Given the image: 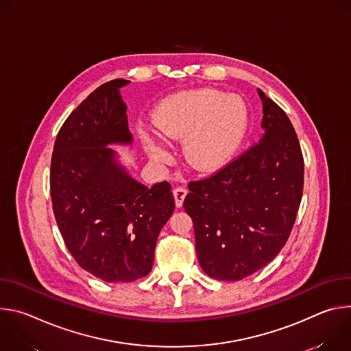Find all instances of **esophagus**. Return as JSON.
I'll return each mask as SVG.
<instances>
[{
  "mask_svg": "<svg viewBox=\"0 0 351 351\" xmlns=\"http://www.w3.org/2000/svg\"><path fill=\"white\" fill-rule=\"evenodd\" d=\"M186 194H187V190H186L184 187H176V189L173 190V197H175V204H176V207L180 208V207L183 206V199H184Z\"/></svg>",
  "mask_w": 351,
  "mask_h": 351,
  "instance_id": "34e87169",
  "label": "esophagus"
}]
</instances>
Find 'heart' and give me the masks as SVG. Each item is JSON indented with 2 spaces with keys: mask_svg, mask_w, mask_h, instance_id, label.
Returning <instances> with one entry per match:
<instances>
[{
  "mask_svg": "<svg viewBox=\"0 0 351 351\" xmlns=\"http://www.w3.org/2000/svg\"><path fill=\"white\" fill-rule=\"evenodd\" d=\"M156 125L168 138H183L187 162L198 171L222 167L240 145L248 125V108L237 94L215 88L173 94L158 106ZM145 152L153 160L167 158L168 148L153 132H140Z\"/></svg>",
  "mask_w": 351,
  "mask_h": 351,
  "instance_id": "1",
  "label": "heart"
}]
</instances>
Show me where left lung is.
<instances>
[{
    "label": "left lung",
    "mask_w": 351,
    "mask_h": 351,
    "mask_svg": "<svg viewBox=\"0 0 351 351\" xmlns=\"http://www.w3.org/2000/svg\"><path fill=\"white\" fill-rule=\"evenodd\" d=\"M264 133L214 175L189 183L183 207L193 219L204 272L240 280L286 244L304 186V160L286 112L258 88Z\"/></svg>",
    "instance_id": "8db88e82"
}]
</instances>
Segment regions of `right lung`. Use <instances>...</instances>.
<instances>
[{"label": "right lung", "instance_id": "right-lung-1", "mask_svg": "<svg viewBox=\"0 0 351 351\" xmlns=\"http://www.w3.org/2000/svg\"><path fill=\"white\" fill-rule=\"evenodd\" d=\"M115 79L68 117L54 144L49 190L56 221L75 261L106 282H133L153 268L162 226L175 210L168 182L134 180L108 144L133 141Z\"/></svg>", "mask_w": 351, "mask_h": 351}]
</instances>
